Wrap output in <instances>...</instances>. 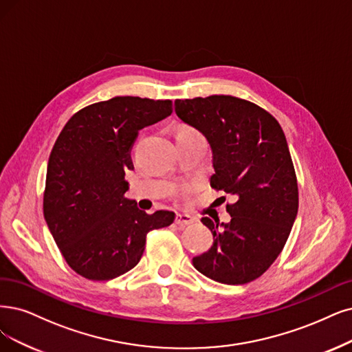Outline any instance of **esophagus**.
<instances>
[{
    "label": "esophagus",
    "instance_id": "obj_1",
    "mask_svg": "<svg viewBox=\"0 0 352 352\" xmlns=\"http://www.w3.org/2000/svg\"><path fill=\"white\" fill-rule=\"evenodd\" d=\"M194 222V217H191L190 214H184V213H178L175 217V223L179 226H187L191 225Z\"/></svg>",
    "mask_w": 352,
    "mask_h": 352
}]
</instances>
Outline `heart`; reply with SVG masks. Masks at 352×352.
Here are the masks:
<instances>
[{
	"instance_id": "obj_1",
	"label": "heart",
	"mask_w": 352,
	"mask_h": 352,
	"mask_svg": "<svg viewBox=\"0 0 352 352\" xmlns=\"http://www.w3.org/2000/svg\"><path fill=\"white\" fill-rule=\"evenodd\" d=\"M191 130H192V129H190V127H183V129L179 130V132H191Z\"/></svg>"
}]
</instances>
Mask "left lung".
Segmentation results:
<instances>
[{"label": "left lung", "mask_w": 352, "mask_h": 352, "mask_svg": "<svg viewBox=\"0 0 352 352\" xmlns=\"http://www.w3.org/2000/svg\"><path fill=\"white\" fill-rule=\"evenodd\" d=\"M175 113L210 143V186L235 196L230 222L203 217L212 248L192 258L203 276L223 284L261 277L283 251L298 209V188L280 123L256 104L232 96L177 100Z\"/></svg>", "instance_id": "8db88e82"}]
</instances>
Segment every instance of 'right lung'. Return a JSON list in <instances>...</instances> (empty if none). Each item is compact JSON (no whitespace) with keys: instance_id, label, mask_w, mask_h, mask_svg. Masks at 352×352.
I'll use <instances>...</instances> for the list:
<instances>
[{"instance_id":"right-lung-1","label":"right lung","mask_w":352,"mask_h":352,"mask_svg":"<svg viewBox=\"0 0 352 352\" xmlns=\"http://www.w3.org/2000/svg\"><path fill=\"white\" fill-rule=\"evenodd\" d=\"M171 113V100L114 97L84 107L62 129L47 162L43 214L76 274L94 281L124 274L140 261L148 232L174 222V212L148 214L124 197L139 130Z\"/></svg>"}]
</instances>
